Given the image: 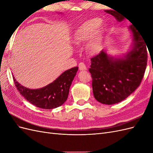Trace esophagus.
<instances>
[{"mask_svg":"<svg viewBox=\"0 0 153 153\" xmlns=\"http://www.w3.org/2000/svg\"><path fill=\"white\" fill-rule=\"evenodd\" d=\"M79 69L80 71L87 70V66L84 62H80L79 64Z\"/></svg>","mask_w":153,"mask_h":153,"instance_id":"1","label":"esophagus"}]
</instances>
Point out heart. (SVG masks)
Segmentation results:
<instances>
[{
	"instance_id": "heart-1",
	"label": "heart",
	"mask_w": 153,
	"mask_h": 153,
	"mask_svg": "<svg viewBox=\"0 0 153 153\" xmlns=\"http://www.w3.org/2000/svg\"><path fill=\"white\" fill-rule=\"evenodd\" d=\"M100 18H92L82 24L73 35V42L79 45L89 39V48L93 52H98L100 47V37L103 27L100 25Z\"/></svg>"
}]
</instances>
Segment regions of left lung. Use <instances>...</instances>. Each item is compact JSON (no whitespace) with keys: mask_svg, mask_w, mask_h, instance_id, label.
<instances>
[{"mask_svg":"<svg viewBox=\"0 0 153 153\" xmlns=\"http://www.w3.org/2000/svg\"><path fill=\"white\" fill-rule=\"evenodd\" d=\"M105 12L118 22L124 17L113 10ZM133 36V47L122 58L109 56L102 50L91 59L89 72L95 99L100 103L113 105L121 102L140 85L147 61V45L140 32L134 25L129 27Z\"/></svg>","mask_w":153,"mask_h":153,"instance_id":"8db88e82","label":"left lung"}]
</instances>
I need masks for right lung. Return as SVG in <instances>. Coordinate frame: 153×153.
<instances>
[{
    "instance_id": "right-lung-1",
    "label": "right lung",
    "mask_w": 153,
    "mask_h": 153,
    "mask_svg": "<svg viewBox=\"0 0 153 153\" xmlns=\"http://www.w3.org/2000/svg\"><path fill=\"white\" fill-rule=\"evenodd\" d=\"M78 67L62 73L53 82L44 87L30 89L22 85L13 76L14 83L20 93L30 103L43 109H53L61 106L66 101L69 87L75 78Z\"/></svg>"
}]
</instances>
